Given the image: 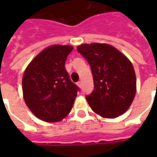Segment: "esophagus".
I'll return each instance as SVG.
<instances>
[{"instance_id": "1", "label": "esophagus", "mask_w": 157, "mask_h": 157, "mask_svg": "<svg viewBox=\"0 0 157 157\" xmlns=\"http://www.w3.org/2000/svg\"><path fill=\"white\" fill-rule=\"evenodd\" d=\"M76 84H77V86H78L79 87H82V82H78L77 83H76Z\"/></svg>"}]
</instances>
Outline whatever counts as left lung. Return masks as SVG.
I'll return each instance as SVG.
<instances>
[{"mask_svg":"<svg viewBox=\"0 0 157 157\" xmlns=\"http://www.w3.org/2000/svg\"><path fill=\"white\" fill-rule=\"evenodd\" d=\"M77 51L92 70L94 89L86 98L92 110L107 118L126 112L136 93V77L129 59L107 44H84Z\"/></svg>","mask_w":157,"mask_h":157,"instance_id":"1","label":"left lung"}]
</instances>
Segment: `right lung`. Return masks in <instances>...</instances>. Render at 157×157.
Masks as SVG:
<instances>
[{"mask_svg": "<svg viewBox=\"0 0 157 157\" xmlns=\"http://www.w3.org/2000/svg\"><path fill=\"white\" fill-rule=\"evenodd\" d=\"M73 47L52 45L30 62L22 77L26 104L45 122L61 120L71 112L79 87L70 80L65 63Z\"/></svg>", "mask_w": 157, "mask_h": 157, "instance_id": "1", "label": "right lung"}]
</instances>
